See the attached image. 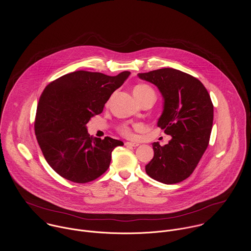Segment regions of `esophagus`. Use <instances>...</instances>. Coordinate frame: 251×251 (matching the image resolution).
I'll return each mask as SVG.
<instances>
[{
  "instance_id": "34e87169",
  "label": "esophagus",
  "mask_w": 251,
  "mask_h": 251,
  "mask_svg": "<svg viewBox=\"0 0 251 251\" xmlns=\"http://www.w3.org/2000/svg\"><path fill=\"white\" fill-rule=\"evenodd\" d=\"M139 144L136 142H126V146H129V147H137Z\"/></svg>"
}]
</instances>
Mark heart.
Returning <instances> with one entry per match:
<instances>
[{
  "label": "heart",
  "instance_id": "obj_1",
  "mask_svg": "<svg viewBox=\"0 0 251 251\" xmlns=\"http://www.w3.org/2000/svg\"><path fill=\"white\" fill-rule=\"evenodd\" d=\"M149 93H153V91H152L151 88H150L147 85H137L133 89V96L135 97L136 100L142 98L143 96L149 94ZM121 132H122V134H124L126 136H130L131 135V130L127 126H123L121 127Z\"/></svg>",
  "mask_w": 251,
  "mask_h": 251
}]
</instances>
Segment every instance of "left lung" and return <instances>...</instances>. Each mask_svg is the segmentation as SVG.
Segmentation results:
<instances>
[{
	"mask_svg": "<svg viewBox=\"0 0 251 251\" xmlns=\"http://www.w3.org/2000/svg\"><path fill=\"white\" fill-rule=\"evenodd\" d=\"M137 76L157 87L163 111L157 126L172 138L165 146L152 143L153 157L146 173L165 184L188 178L210 141L214 105L204 85L195 77L175 69H160Z\"/></svg>",
	"mask_w": 251,
	"mask_h": 251,
	"instance_id": "8db88e82",
	"label": "left lung"
}]
</instances>
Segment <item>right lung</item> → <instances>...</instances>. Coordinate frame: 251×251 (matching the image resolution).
I'll use <instances>...</instances> for the list:
<instances>
[{
	"instance_id": "obj_1",
	"label": "right lung",
	"mask_w": 251,
	"mask_h": 251,
	"mask_svg": "<svg viewBox=\"0 0 251 251\" xmlns=\"http://www.w3.org/2000/svg\"><path fill=\"white\" fill-rule=\"evenodd\" d=\"M129 74L108 76L78 71L63 75L44 89L36 109L35 132L46 161L63 178L84 183L107 170L113 150L124 143L90 136L87 124L102 112Z\"/></svg>"
}]
</instances>
